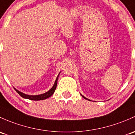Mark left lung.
<instances>
[{"label": "left lung", "instance_id": "8db88e82", "mask_svg": "<svg viewBox=\"0 0 135 135\" xmlns=\"http://www.w3.org/2000/svg\"><path fill=\"white\" fill-rule=\"evenodd\" d=\"M81 96H82V95H81ZM82 97H83V98H85V99H86V100H89V101H90V100H89V99H87V98H85V96H82Z\"/></svg>", "mask_w": 135, "mask_h": 135}]
</instances>
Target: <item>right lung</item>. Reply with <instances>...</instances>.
<instances>
[{
    "label": "right lung",
    "mask_w": 135,
    "mask_h": 135,
    "mask_svg": "<svg viewBox=\"0 0 135 135\" xmlns=\"http://www.w3.org/2000/svg\"><path fill=\"white\" fill-rule=\"evenodd\" d=\"M60 74V72H59ZM59 75L57 76V78L56 79V81H55L54 84L53 86L49 90L48 92L46 93H44V94H39V95H28L26 94H24L21 92L19 91L18 90H17L16 89L14 88L16 92L21 97L24 98H26V99H29V100H35V101H38V100H45V99L48 98L50 97L54 93L55 90H56V86H57V80H58V77H59Z\"/></svg>",
    "instance_id": "obj_1"
}]
</instances>
